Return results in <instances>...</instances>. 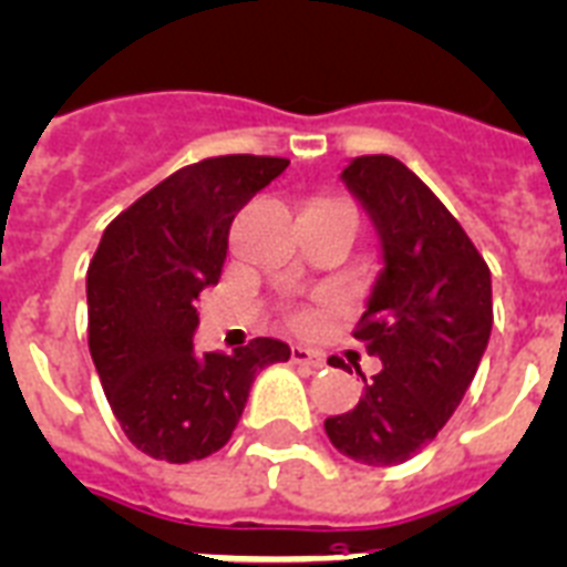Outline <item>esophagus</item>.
Segmentation results:
<instances>
[{"label": "esophagus", "mask_w": 567, "mask_h": 567, "mask_svg": "<svg viewBox=\"0 0 567 567\" xmlns=\"http://www.w3.org/2000/svg\"><path fill=\"white\" fill-rule=\"evenodd\" d=\"M289 359H292L295 364L312 368V371H318V368H324V357H321L318 350L303 348V344H292V350H289Z\"/></svg>", "instance_id": "obj_1"}]
</instances>
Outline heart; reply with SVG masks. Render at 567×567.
Returning <instances> with one entry per match:
<instances>
[{"label": "heart", "instance_id": "heart-1", "mask_svg": "<svg viewBox=\"0 0 567 567\" xmlns=\"http://www.w3.org/2000/svg\"><path fill=\"white\" fill-rule=\"evenodd\" d=\"M292 321H295V324H301V321H303V316H292Z\"/></svg>", "mask_w": 567, "mask_h": 567}]
</instances>
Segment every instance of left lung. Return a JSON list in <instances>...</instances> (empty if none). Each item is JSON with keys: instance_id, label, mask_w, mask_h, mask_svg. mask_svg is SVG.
<instances>
[{"instance_id": "8db88e82", "label": "left lung", "mask_w": 567, "mask_h": 567, "mask_svg": "<svg viewBox=\"0 0 567 567\" xmlns=\"http://www.w3.org/2000/svg\"><path fill=\"white\" fill-rule=\"evenodd\" d=\"M341 179L373 217L385 251V272L353 330L382 371L362 373L359 402L327 417L324 432L341 455L396 466L437 437L475 379L493 330L489 266L400 158L359 156Z\"/></svg>"}]
</instances>
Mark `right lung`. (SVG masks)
<instances>
[{
  "label": "right lung",
  "mask_w": 567,
  "mask_h": 567,
  "mask_svg": "<svg viewBox=\"0 0 567 567\" xmlns=\"http://www.w3.org/2000/svg\"><path fill=\"white\" fill-rule=\"evenodd\" d=\"M280 156H210L171 173L106 226L86 272L89 353L126 441L167 463L223 449L278 339L194 350V301L217 284L237 210L287 171Z\"/></svg>",
  "instance_id": "right-lung-1"
}]
</instances>
